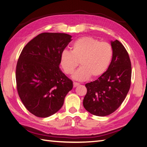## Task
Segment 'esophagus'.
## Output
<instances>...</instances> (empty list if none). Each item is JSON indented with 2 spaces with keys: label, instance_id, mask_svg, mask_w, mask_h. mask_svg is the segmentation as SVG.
I'll use <instances>...</instances> for the list:
<instances>
[{
  "label": "esophagus",
  "instance_id": "obj_1",
  "mask_svg": "<svg viewBox=\"0 0 147 147\" xmlns=\"http://www.w3.org/2000/svg\"><path fill=\"white\" fill-rule=\"evenodd\" d=\"M80 84V83H77V82H74V88H75V87H77V86H78Z\"/></svg>",
  "mask_w": 147,
  "mask_h": 147
}]
</instances>
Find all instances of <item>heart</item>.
I'll return each instance as SVG.
<instances>
[{"mask_svg": "<svg viewBox=\"0 0 147 147\" xmlns=\"http://www.w3.org/2000/svg\"><path fill=\"white\" fill-rule=\"evenodd\" d=\"M113 50L109 43L100 42L92 37H83L75 40L71 50H64L60 56L61 64L67 74H72L79 64L73 78L85 80L89 77L96 78L103 74L110 63Z\"/></svg>", "mask_w": 147, "mask_h": 147, "instance_id": "obj_1", "label": "heart"}]
</instances>
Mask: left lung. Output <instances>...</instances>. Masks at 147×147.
<instances>
[{"label":"left lung","mask_w":147,"mask_h":147,"mask_svg":"<svg viewBox=\"0 0 147 147\" xmlns=\"http://www.w3.org/2000/svg\"><path fill=\"white\" fill-rule=\"evenodd\" d=\"M110 43L113 56L109 68L96 80L85 84L84 107L99 117L114 112L126 98L131 86L132 70L128 53L117 40Z\"/></svg>","instance_id":"obj_1"}]
</instances>
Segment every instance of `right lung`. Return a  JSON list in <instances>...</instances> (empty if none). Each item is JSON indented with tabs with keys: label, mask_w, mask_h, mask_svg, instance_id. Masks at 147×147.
Returning a JSON list of instances; mask_svg holds the SVG:
<instances>
[{
	"label": "right lung",
	"mask_w": 147,
	"mask_h": 147,
	"mask_svg": "<svg viewBox=\"0 0 147 147\" xmlns=\"http://www.w3.org/2000/svg\"><path fill=\"white\" fill-rule=\"evenodd\" d=\"M70 35L45 32L27 43L16 70L17 90L25 107L35 116L47 118L63 105L73 82L59 68L61 53Z\"/></svg>",
	"instance_id": "right-lung-1"
}]
</instances>
